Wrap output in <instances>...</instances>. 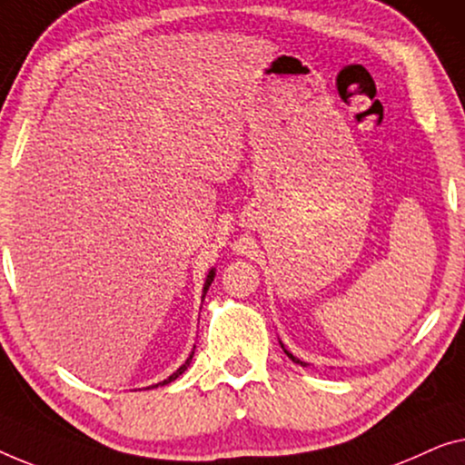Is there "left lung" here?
I'll use <instances>...</instances> for the list:
<instances>
[{"instance_id":"8db88e82","label":"left lung","mask_w":465,"mask_h":465,"mask_svg":"<svg viewBox=\"0 0 465 465\" xmlns=\"http://www.w3.org/2000/svg\"><path fill=\"white\" fill-rule=\"evenodd\" d=\"M282 348H284V345H282ZM284 351H286V350H284ZM286 356H289L292 362H297V364H301V366H307L305 362H301V361H299V358H295V356H292V354H289V351H286Z\"/></svg>"}]
</instances>
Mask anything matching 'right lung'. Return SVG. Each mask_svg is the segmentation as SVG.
<instances>
[{
    "mask_svg": "<svg viewBox=\"0 0 465 465\" xmlns=\"http://www.w3.org/2000/svg\"><path fill=\"white\" fill-rule=\"evenodd\" d=\"M213 280H214V270H211V272H208V276H206V282H204V297H206V291H208V286H211V282H213ZM204 297H202V299H204ZM192 358H193V354L187 358V361H185V364H181V366H179V369H176V371L173 372V375H170L168 379H164V381H162V383H158V385H166V383H170V381H174V379H176V377H179V375H183V372H185V371H187V366H189V362H192ZM158 385H153V388H158Z\"/></svg>",
    "mask_w": 465,
    "mask_h": 465,
    "instance_id": "add662e5",
    "label": "right lung"
}]
</instances>
